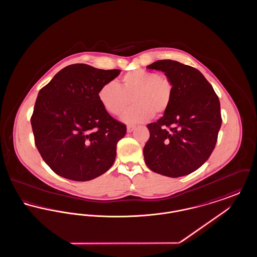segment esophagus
Here are the masks:
<instances>
[{"label": "esophagus", "mask_w": 257, "mask_h": 257, "mask_svg": "<svg viewBox=\"0 0 257 257\" xmlns=\"http://www.w3.org/2000/svg\"><path fill=\"white\" fill-rule=\"evenodd\" d=\"M135 129H136V126H135V125H128V126H127V132H128V133L133 132Z\"/></svg>", "instance_id": "obj_1"}]
</instances>
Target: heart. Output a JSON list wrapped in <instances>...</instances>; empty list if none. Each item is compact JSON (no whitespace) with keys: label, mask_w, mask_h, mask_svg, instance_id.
<instances>
[{"label":"heart","mask_w":257,"mask_h":257,"mask_svg":"<svg viewBox=\"0 0 257 257\" xmlns=\"http://www.w3.org/2000/svg\"><path fill=\"white\" fill-rule=\"evenodd\" d=\"M173 86L171 81L153 71L136 69L114 83H107L98 91L104 109L112 115H120L132 103L134 107L122 115L127 123L145 122L154 114L163 115L171 106Z\"/></svg>","instance_id":"heart-1"}]
</instances>
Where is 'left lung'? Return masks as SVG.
Returning a JSON list of instances; mask_svg holds the SVG:
<instances>
[{"instance_id": "8db88e82", "label": "left lung", "mask_w": 257, "mask_h": 257, "mask_svg": "<svg viewBox=\"0 0 257 257\" xmlns=\"http://www.w3.org/2000/svg\"><path fill=\"white\" fill-rule=\"evenodd\" d=\"M147 68L165 73L173 86V97L157 122L147 125L150 137L144 148L146 164L169 177L190 174L207 161L216 146L221 125L219 97L192 66L162 60Z\"/></svg>"}]
</instances>
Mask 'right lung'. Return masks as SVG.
<instances>
[{
  "instance_id": "obj_1",
  "label": "right lung",
  "mask_w": 257,
  "mask_h": 257,
  "mask_svg": "<svg viewBox=\"0 0 257 257\" xmlns=\"http://www.w3.org/2000/svg\"><path fill=\"white\" fill-rule=\"evenodd\" d=\"M119 73L118 69L71 64L38 92L31 117L35 143L42 159L58 175L88 181L114 163L126 125L104 109L98 91Z\"/></svg>"
}]
</instances>
